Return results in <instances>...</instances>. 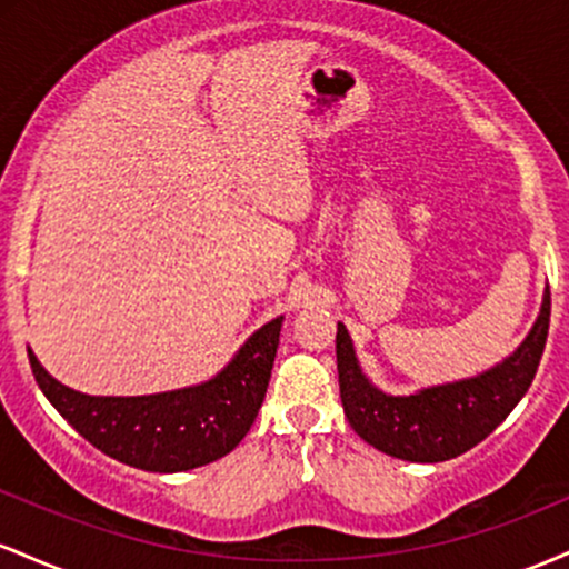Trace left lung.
Here are the masks:
<instances>
[{"mask_svg":"<svg viewBox=\"0 0 569 569\" xmlns=\"http://www.w3.org/2000/svg\"><path fill=\"white\" fill-rule=\"evenodd\" d=\"M551 291L521 345L500 363L466 380L430 385L407 396L385 393L369 380L356 345L337 323L339 398L350 428L380 452L407 462H443L485 441L511 415L535 380L543 356Z\"/></svg>","mask_w":569,"mask_h":569,"instance_id":"left-lung-1","label":"left lung"}]
</instances>
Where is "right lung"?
I'll list each match as a JSON object with an SVG mask.
<instances>
[{
    "instance_id": "add662e5",
    "label": "right lung",
    "mask_w": 569,
    "mask_h": 569,
    "mask_svg": "<svg viewBox=\"0 0 569 569\" xmlns=\"http://www.w3.org/2000/svg\"><path fill=\"white\" fill-rule=\"evenodd\" d=\"M283 316L240 345L211 380L149 396H88L58 382L29 350L44 398L103 455L154 473H179L230 455L262 409Z\"/></svg>"
}]
</instances>
